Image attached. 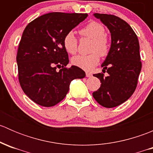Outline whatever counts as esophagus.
<instances>
[{
  "label": "esophagus",
  "instance_id": "1",
  "mask_svg": "<svg viewBox=\"0 0 153 153\" xmlns=\"http://www.w3.org/2000/svg\"><path fill=\"white\" fill-rule=\"evenodd\" d=\"M86 76L87 77V78H91V77L92 76V75L90 72H86Z\"/></svg>",
  "mask_w": 153,
  "mask_h": 153
}]
</instances>
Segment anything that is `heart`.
<instances>
[{
  "label": "heart",
  "instance_id": "heart-1",
  "mask_svg": "<svg viewBox=\"0 0 153 153\" xmlns=\"http://www.w3.org/2000/svg\"><path fill=\"white\" fill-rule=\"evenodd\" d=\"M81 38L91 39L89 46L90 54L87 55H77L72 58L74 66L86 71H90L100 61V56L106 57L110 50V43L105 35V29L100 23L92 21L79 30ZM78 41L73 32H67L63 39V45L68 53L75 55L78 51Z\"/></svg>",
  "mask_w": 153,
  "mask_h": 153
}]
</instances>
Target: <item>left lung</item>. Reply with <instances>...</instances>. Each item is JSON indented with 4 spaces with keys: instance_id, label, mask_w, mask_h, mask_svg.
I'll return each mask as SVG.
<instances>
[{
    "instance_id": "obj_1",
    "label": "left lung",
    "mask_w": 153,
    "mask_h": 153,
    "mask_svg": "<svg viewBox=\"0 0 153 153\" xmlns=\"http://www.w3.org/2000/svg\"><path fill=\"white\" fill-rule=\"evenodd\" d=\"M110 31L112 44L110 50L101 67L103 73L94 74L99 78L101 86L92 93L100 105L112 108L123 104L130 98L136 89L141 70L139 42L132 27L113 15L94 14Z\"/></svg>"
}]
</instances>
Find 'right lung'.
I'll return each instance as SVG.
<instances>
[{"label":"right lung","instance_id":"obj_1","mask_svg":"<svg viewBox=\"0 0 153 153\" xmlns=\"http://www.w3.org/2000/svg\"><path fill=\"white\" fill-rule=\"evenodd\" d=\"M87 16L49 12L31 21L24 29L17 52L18 80L24 93L38 105H56L65 98L72 80L86 76L81 68L67 67L69 56L63 39Z\"/></svg>","mask_w":153,"mask_h":153}]
</instances>
